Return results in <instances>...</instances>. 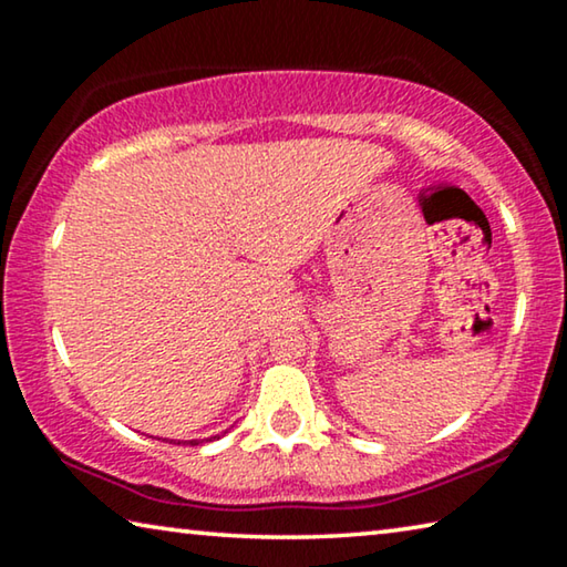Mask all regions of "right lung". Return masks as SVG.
I'll list each match as a JSON object with an SVG mask.
<instances>
[{"mask_svg": "<svg viewBox=\"0 0 567 567\" xmlns=\"http://www.w3.org/2000/svg\"><path fill=\"white\" fill-rule=\"evenodd\" d=\"M224 434H227V431H224ZM212 439H219V436H212ZM212 439H206V442H212ZM192 444L196 446V444H199V442H196V439H194V442H192Z\"/></svg>", "mask_w": 567, "mask_h": 567, "instance_id": "obj_1", "label": "right lung"}]
</instances>
